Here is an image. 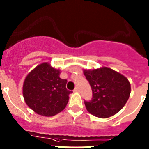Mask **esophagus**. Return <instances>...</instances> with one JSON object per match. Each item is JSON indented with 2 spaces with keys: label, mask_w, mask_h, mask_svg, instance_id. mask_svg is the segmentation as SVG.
I'll list each match as a JSON object with an SVG mask.
<instances>
[{
  "label": "esophagus",
  "mask_w": 149,
  "mask_h": 149,
  "mask_svg": "<svg viewBox=\"0 0 149 149\" xmlns=\"http://www.w3.org/2000/svg\"><path fill=\"white\" fill-rule=\"evenodd\" d=\"M74 92H79V87H76L74 89V91H73Z\"/></svg>",
  "instance_id": "obj_1"
}]
</instances>
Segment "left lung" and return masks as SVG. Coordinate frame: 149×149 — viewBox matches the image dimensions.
<instances>
[{"label":"left lung","instance_id":"1","mask_svg":"<svg viewBox=\"0 0 149 149\" xmlns=\"http://www.w3.org/2000/svg\"><path fill=\"white\" fill-rule=\"evenodd\" d=\"M93 92L92 100L85 102L88 112L99 118H109L122 109L130 94L126 77L108 67L84 70Z\"/></svg>","mask_w":149,"mask_h":149}]
</instances>
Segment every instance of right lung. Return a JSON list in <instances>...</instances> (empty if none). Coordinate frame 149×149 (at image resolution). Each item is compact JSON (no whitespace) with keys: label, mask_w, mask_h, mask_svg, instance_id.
I'll list each match as a JSON object with an SVG mask.
<instances>
[{"label":"right lung","mask_w":149,"mask_h":149,"mask_svg":"<svg viewBox=\"0 0 149 149\" xmlns=\"http://www.w3.org/2000/svg\"><path fill=\"white\" fill-rule=\"evenodd\" d=\"M60 70L43 62L25 78L22 86L25 102L37 114L53 116L66 106L72 91L66 89L67 80L60 78Z\"/></svg>","instance_id":"obj_1"}]
</instances>
